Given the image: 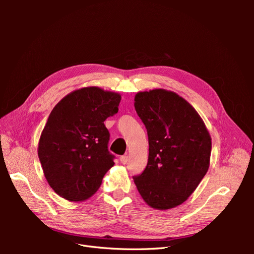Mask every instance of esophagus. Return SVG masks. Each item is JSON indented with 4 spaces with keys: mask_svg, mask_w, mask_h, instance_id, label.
<instances>
[{
    "mask_svg": "<svg viewBox=\"0 0 254 254\" xmlns=\"http://www.w3.org/2000/svg\"><path fill=\"white\" fill-rule=\"evenodd\" d=\"M120 161H121L122 164H126V163L128 162V156H127V155L121 156V157H120Z\"/></svg>",
    "mask_w": 254,
    "mask_h": 254,
    "instance_id": "esophagus-1",
    "label": "esophagus"
}]
</instances>
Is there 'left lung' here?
<instances>
[{"mask_svg":"<svg viewBox=\"0 0 254 254\" xmlns=\"http://www.w3.org/2000/svg\"><path fill=\"white\" fill-rule=\"evenodd\" d=\"M134 108L147 130V166L133 177L144 201L167 210L183 203L209 170L211 136L186 99L163 89L139 92Z\"/></svg>","mask_w":254,"mask_h":254,"instance_id":"8db88e82","label":"left lung"}]
</instances>
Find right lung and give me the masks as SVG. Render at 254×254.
Returning a JSON list of instances; mask_svg holds the SVG:
<instances>
[{
    "mask_svg": "<svg viewBox=\"0 0 254 254\" xmlns=\"http://www.w3.org/2000/svg\"><path fill=\"white\" fill-rule=\"evenodd\" d=\"M120 102L118 93L89 87L72 92L52 110L38 156L51 188L66 200L91 197L114 165L104 122L118 113Z\"/></svg>",
    "mask_w": 254,
    "mask_h": 254,
    "instance_id": "1",
    "label": "right lung"
}]
</instances>
